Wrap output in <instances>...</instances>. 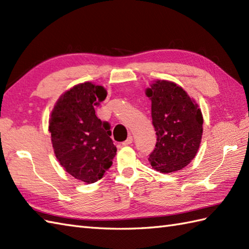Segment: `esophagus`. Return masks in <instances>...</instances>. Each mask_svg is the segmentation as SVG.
Segmentation results:
<instances>
[{"label": "esophagus", "instance_id": "obj_1", "mask_svg": "<svg viewBox=\"0 0 249 249\" xmlns=\"http://www.w3.org/2000/svg\"><path fill=\"white\" fill-rule=\"evenodd\" d=\"M133 143V136H128V138L126 139L124 142H122V145H129Z\"/></svg>", "mask_w": 249, "mask_h": 249}]
</instances>
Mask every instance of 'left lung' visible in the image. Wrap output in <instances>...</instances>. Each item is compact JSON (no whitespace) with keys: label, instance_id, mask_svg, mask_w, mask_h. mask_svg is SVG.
<instances>
[{"label":"left lung","instance_id":"obj_1","mask_svg":"<svg viewBox=\"0 0 249 249\" xmlns=\"http://www.w3.org/2000/svg\"><path fill=\"white\" fill-rule=\"evenodd\" d=\"M152 102L156 144L149 160L157 171L181 170L194 160L202 137L203 118L198 105L177 83L157 80L146 89Z\"/></svg>","mask_w":249,"mask_h":249}]
</instances>
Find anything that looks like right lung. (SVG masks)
Wrapping results in <instances>:
<instances>
[{"label":"right lung","instance_id":"1","mask_svg":"<svg viewBox=\"0 0 249 249\" xmlns=\"http://www.w3.org/2000/svg\"><path fill=\"white\" fill-rule=\"evenodd\" d=\"M106 96L102 86L77 84L59 98L49 120L57 160L71 176L88 184L103 178L116 154L109 123L95 114L94 106Z\"/></svg>","mask_w":249,"mask_h":249}]
</instances>
